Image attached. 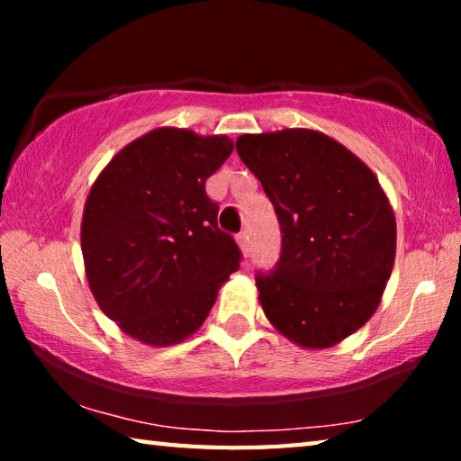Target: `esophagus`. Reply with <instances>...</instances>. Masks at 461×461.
Returning a JSON list of instances; mask_svg holds the SVG:
<instances>
[{
	"label": "esophagus",
	"instance_id": "1",
	"mask_svg": "<svg viewBox=\"0 0 461 461\" xmlns=\"http://www.w3.org/2000/svg\"><path fill=\"white\" fill-rule=\"evenodd\" d=\"M236 240H238V244H240V248H241V252L248 254V249H249V238H248V231H241Z\"/></svg>",
	"mask_w": 461,
	"mask_h": 461
}]
</instances>
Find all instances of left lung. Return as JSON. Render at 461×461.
I'll return each mask as SVG.
<instances>
[{"mask_svg": "<svg viewBox=\"0 0 461 461\" xmlns=\"http://www.w3.org/2000/svg\"><path fill=\"white\" fill-rule=\"evenodd\" d=\"M236 148L283 231L276 268L256 278L264 315L303 349L331 348L380 305L396 256L394 209L372 168L319 130L244 134Z\"/></svg>", "mask_w": 461, "mask_h": 461, "instance_id": "left-lung-1", "label": "left lung"}]
</instances>
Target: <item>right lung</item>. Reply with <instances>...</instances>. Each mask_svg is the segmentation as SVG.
Instances as JSON below:
<instances>
[{
    "instance_id": "add662e5",
    "label": "right lung",
    "mask_w": 461,
    "mask_h": 461,
    "mask_svg": "<svg viewBox=\"0 0 461 461\" xmlns=\"http://www.w3.org/2000/svg\"><path fill=\"white\" fill-rule=\"evenodd\" d=\"M233 152L223 134L162 126L107 162L81 220L85 276L99 309L150 348L199 330L240 249L217 228L205 181Z\"/></svg>"
}]
</instances>
